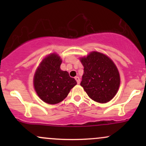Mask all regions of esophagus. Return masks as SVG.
Wrapping results in <instances>:
<instances>
[{
  "label": "esophagus",
  "instance_id": "34e87169",
  "mask_svg": "<svg viewBox=\"0 0 146 146\" xmlns=\"http://www.w3.org/2000/svg\"><path fill=\"white\" fill-rule=\"evenodd\" d=\"M75 80H76V81H77V83L80 84V78H79V77H75Z\"/></svg>",
  "mask_w": 146,
  "mask_h": 146
}]
</instances>
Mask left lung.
Here are the masks:
<instances>
[{
	"mask_svg": "<svg viewBox=\"0 0 146 146\" xmlns=\"http://www.w3.org/2000/svg\"><path fill=\"white\" fill-rule=\"evenodd\" d=\"M80 61L84 67L80 85L88 97L99 103L111 100L120 84L119 73L113 62L104 54L95 51Z\"/></svg>",
	"mask_w": 146,
	"mask_h": 146,
	"instance_id": "obj_1",
	"label": "left lung"
}]
</instances>
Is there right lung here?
I'll list each match as a JSON object with an SVG mask.
<instances>
[{"label": "right lung", "mask_w": 146, "mask_h": 146, "mask_svg": "<svg viewBox=\"0 0 146 146\" xmlns=\"http://www.w3.org/2000/svg\"><path fill=\"white\" fill-rule=\"evenodd\" d=\"M61 63L60 57L53 53L42 60L34 75L33 84L37 94L49 104L62 101L77 84L67 71L60 69Z\"/></svg>", "instance_id": "right-lung-1"}]
</instances>
